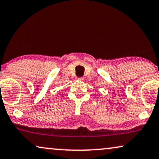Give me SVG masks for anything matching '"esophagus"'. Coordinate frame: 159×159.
<instances>
[{"label":"esophagus","mask_w":159,"mask_h":159,"mask_svg":"<svg viewBox=\"0 0 159 159\" xmlns=\"http://www.w3.org/2000/svg\"><path fill=\"white\" fill-rule=\"evenodd\" d=\"M77 79H78V81H84V78H78Z\"/></svg>","instance_id":"esophagus-1"}]
</instances>
